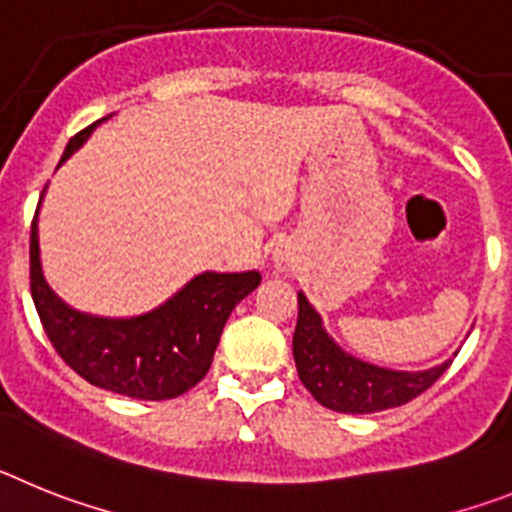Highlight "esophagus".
I'll return each instance as SVG.
<instances>
[{
  "label": "esophagus",
  "mask_w": 512,
  "mask_h": 512,
  "mask_svg": "<svg viewBox=\"0 0 512 512\" xmlns=\"http://www.w3.org/2000/svg\"><path fill=\"white\" fill-rule=\"evenodd\" d=\"M273 262H275V268H278V270L293 268V257H291V252H286V250H275Z\"/></svg>",
  "instance_id": "obj_1"
}]
</instances>
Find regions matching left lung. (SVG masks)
Masks as SVG:
<instances>
[{
    "instance_id": "obj_1",
    "label": "left lung",
    "mask_w": 512,
    "mask_h": 512,
    "mask_svg": "<svg viewBox=\"0 0 512 512\" xmlns=\"http://www.w3.org/2000/svg\"><path fill=\"white\" fill-rule=\"evenodd\" d=\"M293 361L311 397L345 415H368L412 402L441 379L451 361L428 371H391L361 361L327 335L322 317L299 291V322L293 332Z\"/></svg>"
}]
</instances>
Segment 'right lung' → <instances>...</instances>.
Segmentation results:
<instances>
[{"label":"right lung","instance_id":"obj_1","mask_svg":"<svg viewBox=\"0 0 512 512\" xmlns=\"http://www.w3.org/2000/svg\"><path fill=\"white\" fill-rule=\"evenodd\" d=\"M97 123L79 131L66 144L61 162L90 139ZM257 286V270H208L195 275L170 301L139 317H92L71 309L48 286L38 247V211L30 226V293L48 340L66 366L74 368L84 381L123 397L159 402L193 389L211 368L229 314Z\"/></svg>","mask_w":512,"mask_h":512}]
</instances>
